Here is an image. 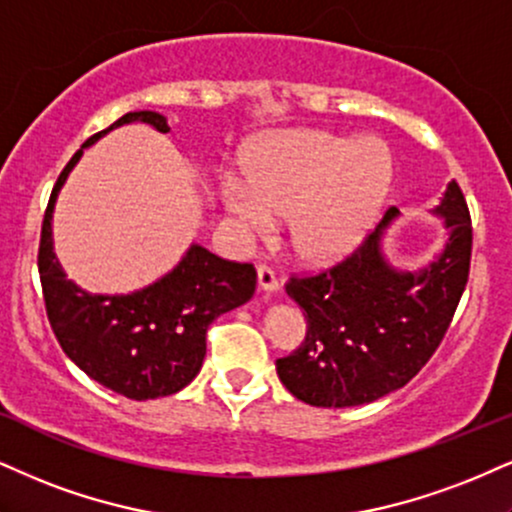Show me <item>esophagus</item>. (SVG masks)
Instances as JSON below:
<instances>
[{
    "label": "esophagus",
    "instance_id": "34e87169",
    "mask_svg": "<svg viewBox=\"0 0 512 512\" xmlns=\"http://www.w3.org/2000/svg\"><path fill=\"white\" fill-rule=\"evenodd\" d=\"M257 283H260L262 291H267V293H274L276 288H279V279H276L274 269L272 267H264V264H260V267H257Z\"/></svg>",
    "mask_w": 512,
    "mask_h": 512
}]
</instances>
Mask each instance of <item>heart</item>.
Listing matches in <instances>:
<instances>
[{
	"instance_id": "obj_1",
	"label": "heart",
	"mask_w": 512,
	"mask_h": 512,
	"mask_svg": "<svg viewBox=\"0 0 512 512\" xmlns=\"http://www.w3.org/2000/svg\"><path fill=\"white\" fill-rule=\"evenodd\" d=\"M391 159L374 138L324 131L276 133L248 159V178L226 176L221 202L245 238L291 219V245L305 262L326 264L355 248L384 205Z\"/></svg>"
}]
</instances>
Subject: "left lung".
<instances>
[{
    "label": "left lung",
    "instance_id": "1",
    "mask_svg": "<svg viewBox=\"0 0 512 512\" xmlns=\"http://www.w3.org/2000/svg\"><path fill=\"white\" fill-rule=\"evenodd\" d=\"M398 209L353 255L317 276L286 283L307 334L298 350L276 360L281 384L315 408H353L400 389L427 365L448 331L465 291L472 221L463 190L448 183L432 214L448 231L446 248L427 267L408 272L386 260L384 236Z\"/></svg>",
    "mask_w": 512,
    "mask_h": 512
}]
</instances>
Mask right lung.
<instances>
[{
	"label": "right lung",
	"mask_w": 512,
	"mask_h": 512,
	"mask_svg": "<svg viewBox=\"0 0 512 512\" xmlns=\"http://www.w3.org/2000/svg\"><path fill=\"white\" fill-rule=\"evenodd\" d=\"M135 121L169 133L166 116L159 112H128L85 140L49 195L38 269L47 319L61 350L104 389L131 400H150L171 396L197 377L207 353L209 324L248 303L255 293L257 272L252 264L221 260L193 243L169 274L126 295L88 293L66 279L52 240L59 190L85 147Z\"/></svg>",
	"instance_id": "add662e5"
}]
</instances>
